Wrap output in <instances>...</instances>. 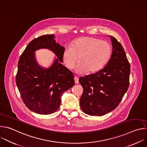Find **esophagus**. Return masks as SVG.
<instances>
[{
    "label": "esophagus",
    "mask_w": 147,
    "mask_h": 147,
    "mask_svg": "<svg viewBox=\"0 0 147 147\" xmlns=\"http://www.w3.org/2000/svg\"><path fill=\"white\" fill-rule=\"evenodd\" d=\"M74 82H75V84H76L78 83V78L76 76L74 77Z\"/></svg>",
    "instance_id": "1"
}]
</instances>
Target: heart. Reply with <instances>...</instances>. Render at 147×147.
<instances>
[{
    "label": "heart",
    "instance_id": "heart-1",
    "mask_svg": "<svg viewBox=\"0 0 147 147\" xmlns=\"http://www.w3.org/2000/svg\"><path fill=\"white\" fill-rule=\"evenodd\" d=\"M112 54L111 45L107 41L94 37H82L66 47L63 52V61L68 69H73L78 60L77 73H93L101 70Z\"/></svg>",
    "mask_w": 147,
    "mask_h": 147
}]
</instances>
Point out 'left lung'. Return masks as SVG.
<instances>
[{"label": "left lung", "mask_w": 147, "mask_h": 147, "mask_svg": "<svg viewBox=\"0 0 147 147\" xmlns=\"http://www.w3.org/2000/svg\"><path fill=\"white\" fill-rule=\"evenodd\" d=\"M111 38L113 51L107 65L79 79L83 88L80 107L90 116H102L114 110L129 88L130 63L120 43Z\"/></svg>", "instance_id": "8db88e82"}]
</instances>
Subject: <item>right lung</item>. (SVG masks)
<instances>
[{
  "mask_svg": "<svg viewBox=\"0 0 147 147\" xmlns=\"http://www.w3.org/2000/svg\"><path fill=\"white\" fill-rule=\"evenodd\" d=\"M54 38L52 34L45 35L31 40L18 63L16 82L21 98L30 110L40 115L56 112L62 94L74 86L73 73L61 63L65 48ZM41 48L50 49L58 57L48 69L40 67L36 61L34 51Z\"/></svg>",
  "mask_w": 147,
  "mask_h": 147,
  "instance_id": "add662e5",
  "label": "right lung"
}]
</instances>
